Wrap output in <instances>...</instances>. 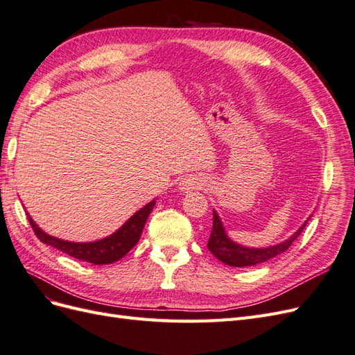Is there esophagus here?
<instances>
[{
	"label": "esophagus",
	"mask_w": 355,
	"mask_h": 355,
	"mask_svg": "<svg viewBox=\"0 0 355 355\" xmlns=\"http://www.w3.org/2000/svg\"><path fill=\"white\" fill-rule=\"evenodd\" d=\"M201 187V180L198 178H187L180 182V191H192V189H198Z\"/></svg>",
	"instance_id": "34e87169"
}]
</instances>
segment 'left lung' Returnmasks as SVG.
<instances>
[{"label": "left lung", "mask_w": 355, "mask_h": 355, "mask_svg": "<svg viewBox=\"0 0 355 355\" xmlns=\"http://www.w3.org/2000/svg\"><path fill=\"white\" fill-rule=\"evenodd\" d=\"M308 222V220H306ZM306 222L297 230V232L293 235L292 239L287 241L277 244L272 247H268V249H249V247H243L231 241L225 230L222 227V222L218 216V213L213 210V230L210 234V239L207 243L209 250L218 257V259L223 263L230 266H252L272 259V257L282 254L286 252L292 243L299 237L300 232L304 231Z\"/></svg>", "instance_id": "8db88e82"}]
</instances>
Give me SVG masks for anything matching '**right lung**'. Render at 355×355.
I'll return each mask as SVG.
<instances>
[{"label": "right lung", "mask_w": 355, "mask_h": 355, "mask_svg": "<svg viewBox=\"0 0 355 355\" xmlns=\"http://www.w3.org/2000/svg\"><path fill=\"white\" fill-rule=\"evenodd\" d=\"M155 201H151L142 207L139 211H136L133 216L128 219L123 227L110 235L108 239H103L94 243H71V241H63L56 237H51V235L42 232L35 222L29 218L28 220L31 223L32 230H34L35 235L40 241L46 243L55 249L67 253L75 259H80L84 262H90L94 265H105V263H112L118 259H121L130 252L133 247L137 244L139 239H141L142 230L145 227V222L149 216V213L154 209Z\"/></svg>", "instance_id": "1"}]
</instances>
